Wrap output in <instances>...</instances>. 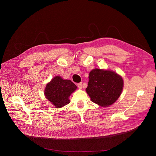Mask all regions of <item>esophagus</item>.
I'll return each instance as SVG.
<instances>
[{
	"label": "esophagus",
	"instance_id": "obj_1",
	"mask_svg": "<svg viewBox=\"0 0 156 156\" xmlns=\"http://www.w3.org/2000/svg\"><path fill=\"white\" fill-rule=\"evenodd\" d=\"M77 86H78V87L80 88V89H82V83H78V84H77Z\"/></svg>",
	"mask_w": 156,
	"mask_h": 156
}]
</instances>
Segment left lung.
I'll return each instance as SVG.
<instances>
[{
    "mask_svg": "<svg viewBox=\"0 0 156 156\" xmlns=\"http://www.w3.org/2000/svg\"><path fill=\"white\" fill-rule=\"evenodd\" d=\"M88 78L86 91L93 102L103 107L109 106L121 95L123 80L115 72L94 69L90 72Z\"/></svg>",
    "mask_w": 156,
    "mask_h": 156,
    "instance_id": "1",
    "label": "left lung"
}]
</instances>
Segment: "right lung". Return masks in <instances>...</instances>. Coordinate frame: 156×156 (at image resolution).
Wrapping results in <instances>:
<instances>
[{
    "label": "right lung",
    "instance_id": "right-lung-1",
    "mask_svg": "<svg viewBox=\"0 0 156 156\" xmlns=\"http://www.w3.org/2000/svg\"><path fill=\"white\" fill-rule=\"evenodd\" d=\"M76 88L77 87L70 80H63L60 76H57L47 84L44 94L55 108H60L69 104V98Z\"/></svg>",
    "mask_w": 156,
    "mask_h": 156
}]
</instances>
